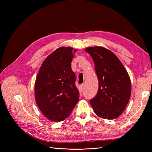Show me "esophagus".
<instances>
[{"label": "esophagus", "instance_id": "obj_1", "mask_svg": "<svg viewBox=\"0 0 152 152\" xmlns=\"http://www.w3.org/2000/svg\"><path fill=\"white\" fill-rule=\"evenodd\" d=\"M80 87H81V89H82V90L83 91V90L84 89V88H85V84H81Z\"/></svg>", "mask_w": 152, "mask_h": 152}]
</instances>
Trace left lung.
<instances>
[{
    "label": "left lung",
    "mask_w": 152,
    "mask_h": 152,
    "mask_svg": "<svg viewBox=\"0 0 152 152\" xmlns=\"http://www.w3.org/2000/svg\"><path fill=\"white\" fill-rule=\"evenodd\" d=\"M93 59L98 78L99 87L90 104L97 115L115 119L125 110L131 93V82L125 67L111 50L103 47L85 49Z\"/></svg>",
    "instance_id": "obj_1"
}]
</instances>
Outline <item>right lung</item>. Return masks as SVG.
I'll use <instances>...</instances> for the list:
<instances>
[{"instance_id":"obj_1","label":"right lung","mask_w":152,"mask_h":152,"mask_svg":"<svg viewBox=\"0 0 152 152\" xmlns=\"http://www.w3.org/2000/svg\"><path fill=\"white\" fill-rule=\"evenodd\" d=\"M77 50L61 47L45 59L35 84L36 103L44 115L53 122L66 119L79 100L71 62Z\"/></svg>"}]
</instances>
